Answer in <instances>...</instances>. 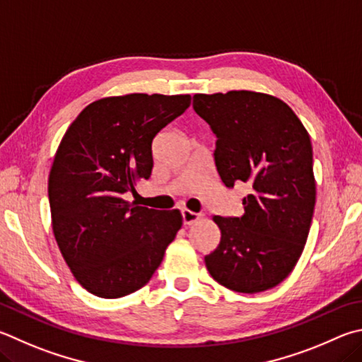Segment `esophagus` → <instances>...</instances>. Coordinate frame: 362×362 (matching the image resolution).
Wrapping results in <instances>:
<instances>
[{
    "label": "esophagus",
    "instance_id": "1",
    "mask_svg": "<svg viewBox=\"0 0 362 362\" xmlns=\"http://www.w3.org/2000/svg\"><path fill=\"white\" fill-rule=\"evenodd\" d=\"M199 218H201L199 214L192 212V210H188V209L182 210V220H183V225H185V226L193 225V223H196Z\"/></svg>",
    "mask_w": 362,
    "mask_h": 362
}]
</instances>
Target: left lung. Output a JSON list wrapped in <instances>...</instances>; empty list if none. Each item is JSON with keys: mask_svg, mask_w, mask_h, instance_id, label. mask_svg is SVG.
<instances>
[{"mask_svg": "<svg viewBox=\"0 0 362 362\" xmlns=\"http://www.w3.org/2000/svg\"><path fill=\"white\" fill-rule=\"evenodd\" d=\"M193 107L216 134L221 182L250 189L240 218H212L221 239L204 258L207 271L228 290H271L291 274L310 231L317 199L310 136L286 103L258 91L198 93Z\"/></svg>", "mask_w": 362, "mask_h": 362, "instance_id": "left-lung-1", "label": "left lung"}]
</instances>
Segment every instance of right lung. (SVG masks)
Returning a JSON list of instances; mask_svg holds the SVG:
<instances>
[{
  "instance_id": "add662e5",
  "label": "right lung",
  "mask_w": 362,
  "mask_h": 362,
  "mask_svg": "<svg viewBox=\"0 0 362 362\" xmlns=\"http://www.w3.org/2000/svg\"><path fill=\"white\" fill-rule=\"evenodd\" d=\"M189 103V95L101 98L77 115L57 148L52 229L74 279L98 298L141 290L182 228L180 210L134 206L123 193L150 179L153 137Z\"/></svg>"
}]
</instances>
